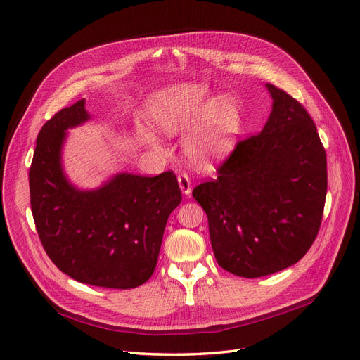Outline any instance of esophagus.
<instances>
[{
    "instance_id": "34e87169",
    "label": "esophagus",
    "mask_w": 360,
    "mask_h": 360,
    "mask_svg": "<svg viewBox=\"0 0 360 360\" xmlns=\"http://www.w3.org/2000/svg\"><path fill=\"white\" fill-rule=\"evenodd\" d=\"M179 186L181 189V192L186 195V197H189L192 186H191V179H189L188 174H180V176H179Z\"/></svg>"
}]
</instances>
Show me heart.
Listing matches in <instances>:
<instances>
[{
  "instance_id": "heart-1",
  "label": "heart",
  "mask_w": 360,
  "mask_h": 360,
  "mask_svg": "<svg viewBox=\"0 0 360 360\" xmlns=\"http://www.w3.org/2000/svg\"><path fill=\"white\" fill-rule=\"evenodd\" d=\"M204 85H176L160 91L151 103V118L162 134L180 135L195 127L186 150L198 163L225 159L234 150L242 130L238 105L230 96H217L209 103ZM141 139L155 147V136L141 130Z\"/></svg>"
}]
</instances>
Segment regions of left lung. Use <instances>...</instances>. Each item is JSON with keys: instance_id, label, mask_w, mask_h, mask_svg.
<instances>
[{"instance_id": "obj_1", "label": "left lung", "mask_w": 360, "mask_h": 360, "mask_svg": "<svg viewBox=\"0 0 360 360\" xmlns=\"http://www.w3.org/2000/svg\"><path fill=\"white\" fill-rule=\"evenodd\" d=\"M258 135L238 141L198 184L193 198L209 219L213 254L222 269L259 278L296 264L319 234L328 192V162L317 127L284 90Z\"/></svg>"}]
</instances>
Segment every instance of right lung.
I'll return each instance as SVG.
<instances>
[{
    "instance_id": "add662e5",
    "label": "right lung",
    "mask_w": 360,
    "mask_h": 360,
    "mask_svg": "<svg viewBox=\"0 0 360 360\" xmlns=\"http://www.w3.org/2000/svg\"><path fill=\"white\" fill-rule=\"evenodd\" d=\"M84 99L43 124L30 167V201L43 249L82 284L127 290L158 264L163 231L181 202L176 174H118L96 191L73 188L61 168L66 130L90 118Z\"/></svg>"
}]
</instances>
